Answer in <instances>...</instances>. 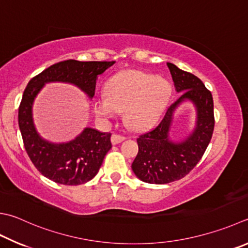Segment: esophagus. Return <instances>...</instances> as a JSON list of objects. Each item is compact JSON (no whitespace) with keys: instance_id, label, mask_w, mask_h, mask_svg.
I'll return each instance as SVG.
<instances>
[{"instance_id":"obj_1","label":"esophagus","mask_w":248,"mask_h":248,"mask_svg":"<svg viewBox=\"0 0 248 248\" xmlns=\"http://www.w3.org/2000/svg\"><path fill=\"white\" fill-rule=\"evenodd\" d=\"M124 139H125V137H124V136H122V135L116 134V133H113V134H112L111 140H112V143H113V144H118V143H120L121 141H123Z\"/></svg>"}]
</instances>
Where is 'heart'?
<instances>
[{
	"mask_svg": "<svg viewBox=\"0 0 248 248\" xmlns=\"http://www.w3.org/2000/svg\"><path fill=\"white\" fill-rule=\"evenodd\" d=\"M170 86L160 76L126 70L107 83L105 96L93 101V109L100 119L111 120L125 110V119L134 128L150 126L160 115Z\"/></svg>",
	"mask_w": 248,
	"mask_h": 248,
	"instance_id": "1",
	"label": "heart"
}]
</instances>
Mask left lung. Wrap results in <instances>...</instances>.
<instances>
[{
	"instance_id": "left-lung-1",
	"label": "left lung",
	"mask_w": 248,
	"mask_h": 248,
	"mask_svg": "<svg viewBox=\"0 0 248 248\" xmlns=\"http://www.w3.org/2000/svg\"><path fill=\"white\" fill-rule=\"evenodd\" d=\"M167 67L176 91L182 93L168 107L160 122L137 138L138 153L132 168L140 180L148 184H170L188 175L206 151L215 126L213 96L204 83L194 74L180 70L170 62H167ZM186 99L192 101L197 108V127L184 142L174 144L168 138L172 113Z\"/></svg>"
}]
</instances>
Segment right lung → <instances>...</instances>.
Segmentation results:
<instances>
[{
    "label": "right lung",
    "mask_w": 248,
    "mask_h": 248,
    "mask_svg": "<svg viewBox=\"0 0 248 248\" xmlns=\"http://www.w3.org/2000/svg\"><path fill=\"white\" fill-rule=\"evenodd\" d=\"M113 63L64 60L45 69L28 83L18 109V124L28 155L46 178L66 186L82 185L94 178L112 148L111 134L88 127L68 143L45 141L36 133L32 120V104L37 93L45 83L68 82L92 98L95 95L97 77Z\"/></svg>",
    "instance_id": "obj_1"
}]
</instances>
